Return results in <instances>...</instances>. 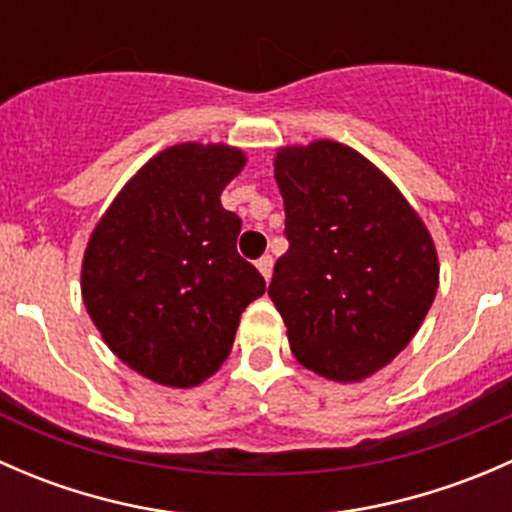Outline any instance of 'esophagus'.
I'll return each instance as SVG.
<instances>
[{"mask_svg": "<svg viewBox=\"0 0 512 512\" xmlns=\"http://www.w3.org/2000/svg\"><path fill=\"white\" fill-rule=\"evenodd\" d=\"M272 265H275V262H272V255H262L260 260H257V270L262 272V277H265L267 282H270L272 277Z\"/></svg>", "mask_w": 512, "mask_h": 512, "instance_id": "esophagus-1", "label": "esophagus"}]
</instances>
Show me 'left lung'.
<instances>
[{
	"label": "left lung",
	"instance_id": "left-lung-1",
	"mask_svg": "<svg viewBox=\"0 0 512 512\" xmlns=\"http://www.w3.org/2000/svg\"><path fill=\"white\" fill-rule=\"evenodd\" d=\"M275 180L289 250L267 294L289 349L324 379H366L414 339L431 309V235L399 188L342 143L280 148Z\"/></svg>",
	"mask_w": 512,
	"mask_h": 512
}]
</instances>
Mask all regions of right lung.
<instances>
[{
	"label": "right lung",
	"mask_w": 512,
	"mask_h": 512,
	"mask_svg": "<svg viewBox=\"0 0 512 512\" xmlns=\"http://www.w3.org/2000/svg\"><path fill=\"white\" fill-rule=\"evenodd\" d=\"M245 165L223 143L153 156L98 220L81 294L113 354L156 384L190 389L223 366L240 314L265 294L237 255L242 220L220 193Z\"/></svg>",
	"instance_id": "right-lung-1"
}]
</instances>
